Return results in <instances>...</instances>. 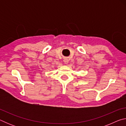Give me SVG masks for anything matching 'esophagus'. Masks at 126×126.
<instances>
[{"mask_svg": "<svg viewBox=\"0 0 126 126\" xmlns=\"http://www.w3.org/2000/svg\"><path fill=\"white\" fill-rule=\"evenodd\" d=\"M63 62H64V63L65 64H67L68 63V59H64Z\"/></svg>", "mask_w": 126, "mask_h": 126, "instance_id": "34e87169", "label": "esophagus"}]
</instances>
